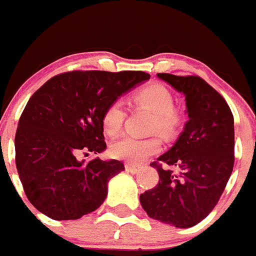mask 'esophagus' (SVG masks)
Returning <instances> with one entry per match:
<instances>
[{"mask_svg": "<svg viewBox=\"0 0 256 256\" xmlns=\"http://www.w3.org/2000/svg\"><path fill=\"white\" fill-rule=\"evenodd\" d=\"M124 168H126V170L128 172V173H138L139 170H140V166L139 165H134V164H126L124 165Z\"/></svg>", "mask_w": 256, "mask_h": 256, "instance_id": "esophagus-1", "label": "esophagus"}]
</instances>
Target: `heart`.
Segmentation results:
<instances>
[{
  "mask_svg": "<svg viewBox=\"0 0 256 256\" xmlns=\"http://www.w3.org/2000/svg\"><path fill=\"white\" fill-rule=\"evenodd\" d=\"M132 104L147 108L154 113L150 130L158 132L165 138L174 136L184 122L182 112L174 106V98L172 92L160 83H150L134 92ZM126 110L120 102L109 104L102 113V128L110 136L120 134L124 126ZM161 150V139L158 135L148 138L122 136L110 146V154L118 160L139 164L150 156L158 154Z\"/></svg>",
  "mask_w": 256,
  "mask_h": 256,
  "instance_id": "b5f03b06",
  "label": "heart"
}]
</instances>
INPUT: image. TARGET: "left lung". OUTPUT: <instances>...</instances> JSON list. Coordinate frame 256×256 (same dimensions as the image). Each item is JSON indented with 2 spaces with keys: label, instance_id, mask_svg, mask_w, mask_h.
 Returning <instances> with one entry per match:
<instances>
[{
  "label": "left lung",
  "instance_id": "1",
  "mask_svg": "<svg viewBox=\"0 0 256 256\" xmlns=\"http://www.w3.org/2000/svg\"><path fill=\"white\" fill-rule=\"evenodd\" d=\"M158 76L184 94L188 121L176 144L151 162L160 180L139 199L150 218L190 228L211 214L233 172V113L225 98L198 75ZM162 164L180 173L162 168Z\"/></svg>",
  "mask_w": 256,
  "mask_h": 256
}]
</instances>
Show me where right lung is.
Wrapping results in <instances>:
<instances>
[{
	"instance_id": "obj_1",
	"label": "right lung",
	"mask_w": 256,
	"mask_h": 256,
	"mask_svg": "<svg viewBox=\"0 0 256 256\" xmlns=\"http://www.w3.org/2000/svg\"><path fill=\"white\" fill-rule=\"evenodd\" d=\"M150 79L144 72L74 70L45 82L30 98L15 134V164L26 196L53 220H76L104 203L118 160H79L106 148L102 113Z\"/></svg>"
}]
</instances>
